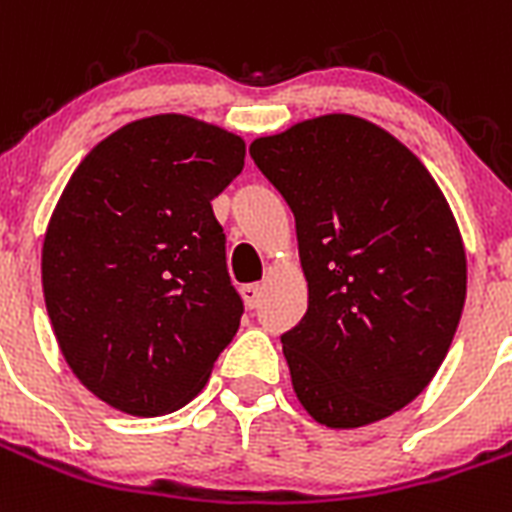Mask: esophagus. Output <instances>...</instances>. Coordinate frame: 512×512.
I'll return each instance as SVG.
<instances>
[{
	"label": "esophagus",
	"instance_id": "1",
	"mask_svg": "<svg viewBox=\"0 0 512 512\" xmlns=\"http://www.w3.org/2000/svg\"><path fill=\"white\" fill-rule=\"evenodd\" d=\"M260 296H262L260 283H247V286H242V299L244 304H247V309H255V306L260 304Z\"/></svg>",
	"mask_w": 512,
	"mask_h": 512
}]
</instances>
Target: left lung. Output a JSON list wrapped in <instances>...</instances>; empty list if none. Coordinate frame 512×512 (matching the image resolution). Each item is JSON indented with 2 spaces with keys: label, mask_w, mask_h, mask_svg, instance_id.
<instances>
[{
  "label": "left lung",
  "mask_w": 512,
  "mask_h": 512,
  "mask_svg": "<svg viewBox=\"0 0 512 512\" xmlns=\"http://www.w3.org/2000/svg\"><path fill=\"white\" fill-rule=\"evenodd\" d=\"M296 216L309 309L281 337L291 384L327 428L407 407L441 368L466 299L464 239L425 164L376 123L309 118L250 144Z\"/></svg>",
  "instance_id": "left-lung-1"
}]
</instances>
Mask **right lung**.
Here are the masks:
<instances>
[{
  "instance_id": "right-lung-1",
  "label": "right lung",
  "mask_w": 512,
  "mask_h": 512,
  "mask_svg": "<svg viewBox=\"0 0 512 512\" xmlns=\"http://www.w3.org/2000/svg\"><path fill=\"white\" fill-rule=\"evenodd\" d=\"M244 167V141L164 113L110 133L66 182L43 239L48 319L79 381L136 417L175 412L237 335L211 201Z\"/></svg>"
}]
</instances>
